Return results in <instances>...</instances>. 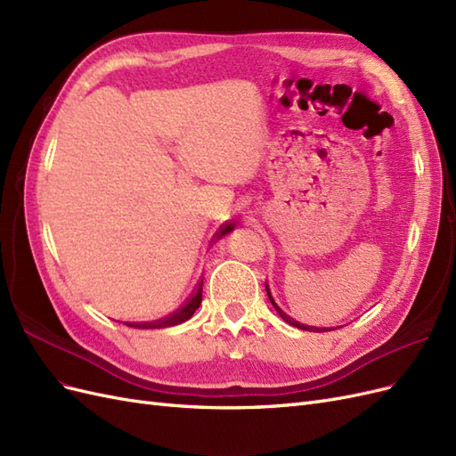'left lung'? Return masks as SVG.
<instances>
[{
  "instance_id": "left-lung-1",
  "label": "left lung",
  "mask_w": 456,
  "mask_h": 456,
  "mask_svg": "<svg viewBox=\"0 0 456 456\" xmlns=\"http://www.w3.org/2000/svg\"><path fill=\"white\" fill-rule=\"evenodd\" d=\"M266 293H268V298H270V302H272V306L275 308V312H278L281 317H283V322H287L289 325H293V327H298V329H302V330H312V333H323V330H327V329H320V327H310V325H305V323H298V322H295L293 317H289L278 305H275V300L272 298V293H270V287L266 285Z\"/></svg>"
}]
</instances>
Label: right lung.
<instances>
[{
	"instance_id": "1",
	"label": "right lung",
	"mask_w": 456,
	"mask_h": 456,
	"mask_svg": "<svg viewBox=\"0 0 456 456\" xmlns=\"http://www.w3.org/2000/svg\"><path fill=\"white\" fill-rule=\"evenodd\" d=\"M233 230V224L232 223H226L223 228L218 230L216 238L220 240L223 236H226V233H230ZM201 291H203V280L201 283L198 285L196 293L190 297V300L186 302V305L183 308H178L176 312H173L171 315L163 317V320H158V322H146V323H126L129 327H134V329H163V327H173V325H178V323H184L186 320H190L191 315H194V312L200 308L201 305Z\"/></svg>"
}]
</instances>
